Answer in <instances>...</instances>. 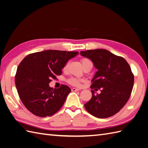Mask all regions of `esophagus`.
Wrapping results in <instances>:
<instances>
[{
	"label": "esophagus",
	"mask_w": 148,
	"mask_h": 148,
	"mask_svg": "<svg viewBox=\"0 0 148 148\" xmlns=\"http://www.w3.org/2000/svg\"><path fill=\"white\" fill-rule=\"evenodd\" d=\"M78 90H79L78 88H71V91L72 92H77V91H78Z\"/></svg>",
	"instance_id": "1"
}]
</instances>
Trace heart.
Masks as SVG:
<instances>
[{
  "mask_svg": "<svg viewBox=\"0 0 148 148\" xmlns=\"http://www.w3.org/2000/svg\"><path fill=\"white\" fill-rule=\"evenodd\" d=\"M81 63L82 64L83 67H85V66L88 65V64H92V65L93 66V63L91 62V60L88 58H82L81 60ZM67 66H68V64H66L64 66L63 70H66ZM81 82H82V80H80V79L77 78H73V77L70 78L68 80V84L71 85H73V86H80L81 85Z\"/></svg>",
  "mask_w": 148,
  "mask_h": 148,
  "instance_id": "b5f03b06",
  "label": "heart"
}]
</instances>
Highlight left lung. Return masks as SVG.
<instances>
[{
  "mask_svg": "<svg viewBox=\"0 0 148 148\" xmlns=\"http://www.w3.org/2000/svg\"><path fill=\"white\" fill-rule=\"evenodd\" d=\"M80 55L90 59L98 70L90 88H102L100 94L91 90L92 99L84 105L86 110L98 118L114 116L125 105L131 94L134 78L130 66L124 58L106 49H90L81 51Z\"/></svg>",
  "mask_w": 148,
  "mask_h": 148,
  "instance_id": "left-lung-1",
  "label": "left lung"
}]
</instances>
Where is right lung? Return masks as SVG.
Segmentation results:
<instances>
[{
  "mask_svg": "<svg viewBox=\"0 0 148 148\" xmlns=\"http://www.w3.org/2000/svg\"><path fill=\"white\" fill-rule=\"evenodd\" d=\"M78 53L49 49L29 54L22 60L17 67L15 83L21 101L29 111L45 117L61 109L71 89L66 85L53 89L49 84L62 74L66 62Z\"/></svg>",
  "mask_w": 148,
  "mask_h": 148,
  "instance_id": "obj_1",
  "label": "right lung"
}]
</instances>
